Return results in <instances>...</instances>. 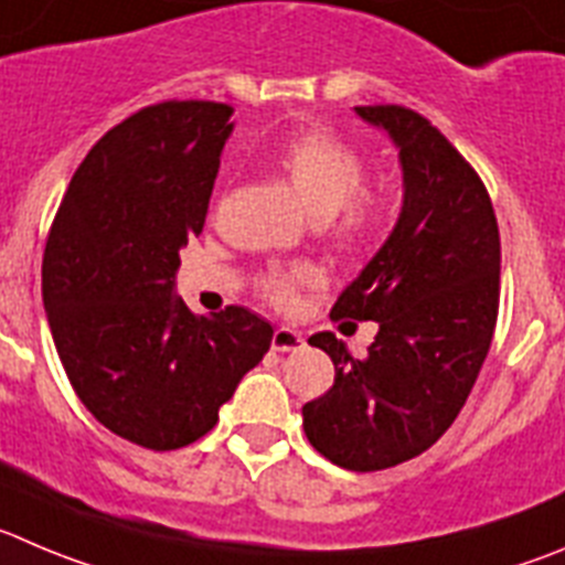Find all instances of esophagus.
Masks as SVG:
<instances>
[{"label":"esophagus","instance_id":"1","mask_svg":"<svg viewBox=\"0 0 565 565\" xmlns=\"http://www.w3.org/2000/svg\"><path fill=\"white\" fill-rule=\"evenodd\" d=\"M300 345H303V337H300L295 329L278 326V329L273 331V351H278V354H287V351H298Z\"/></svg>","mask_w":565,"mask_h":565}]
</instances>
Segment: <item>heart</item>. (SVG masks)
I'll use <instances>...</instances> for the list:
<instances>
[{"label": "heart", "instance_id": "heart-1", "mask_svg": "<svg viewBox=\"0 0 565 565\" xmlns=\"http://www.w3.org/2000/svg\"><path fill=\"white\" fill-rule=\"evenodd\" d=\"M278 170L315 223L334 220V236L340 245L351 247L365 239L376 220V205L362 192L367 170L354 147L331 134L309 130L287 141L278 156ZM312 284H318V273L312 267H298L284 276L267 278V295L281 307H289L298 287Z\"/></svg>", "mask_w": 565, "mask_h": 565}]
</instances>
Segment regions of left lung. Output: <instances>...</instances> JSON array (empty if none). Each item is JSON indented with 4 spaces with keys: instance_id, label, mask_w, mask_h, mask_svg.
Returning a JSON list of instances; mask_svg holds the SVG:
<instances>
[{
    "instance_id": "8db88e82",
    "label": "left lung",
    "mask_w": 565,
    "mask_h": 565,
    "mask_svg": "<svg viewBox=\"0 0 565 565\" xmlns=\"http://www.w3.org/2000/svg\"><path fill=\"white\" fill-rule=\"evenodd\" d=\"M398 150L402 209L331 318L373 320L354 360L331 331L309 337L334 387L303 404L309 443L348 471H382L426 451L455 424L488 356L499 312V225L466 158L402 105H360Z\"/></svg>"
}]
</instances>
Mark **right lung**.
<instances>
[{
    "label": "right lung",
    "instance_id": "add662e5",
    "mask_svg": "<svg viewBox=\"0 0 565 565\" xmlns=\"http://www.w3.org/2000/svg\"><path fill=\"white\" fill-rule=\"evenodd\" d=\"M234 108L150 105L110 128L68 183L41 267L44 312L68 382L114 435L189 446L270 351L242 307L194 315L175 292L181 247L203 231Z\"/></svg>",
    "mask_w": 565,
    "mask_h": 565
}]
</instances>
